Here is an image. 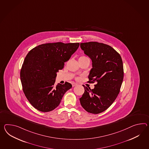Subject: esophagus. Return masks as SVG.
Here are the masks:
<instances>
[{"instance_id": "esophagus-1", "label": "esophagus", "mask_w": 149, "mask_h": 149, "mask_svg": "<svg viewBox=\"0 0 149 149\" xmlns=\"http://www.w3.org/2000/svg\"><path fill=\"white\" fill-rule=\"evenodd\" d=\"M77 85V84H75V83H72V86L73 87H75Z\"/></svg>"}]
</instances>
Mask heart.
Returning a JSON list of instances; mask_svg holds the SVG:
<instances>
[{"label":"heart","instance_id":"obj_1","mask_svg":"<svg viewBox=\"0 0 149 149\" xmlns=\"http://www.w3.org/2000/svg\"><path fill=\"white\" fill-rule=\"evenodd\" d=\"M88 60V61H90V60H89V58H88V57L87 56H81L79 58V60Z\"/></svg>","mask_w":149,"mask_h":149}]
</instances>
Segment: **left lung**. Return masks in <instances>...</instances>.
I'll list each match as a JSON object with an SVG mask.
<instances>
[{
    "mask_svg": "<svg viewBox=\"0 0 149 149\" xmlns=\"http://www.w3.org/2000/svg\"><path fill=\"white\" fill-rule=\"evenodd\" d=\"M80 47L93 62L88 82H96L93 89L83 86L84 93L80 103L88 113L97 114L108 109L120 93L124 77L123 61L120 54L108 45L88 42L81 43Z\"/></svg>",
    "mask_w": 149,
    "mask_h": 149,
    "instance_id": "left-lung-1",
    "label": "left lung"
}]
</instances>
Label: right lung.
<instances>
[{
    "label": "right lung",
    "mask_w": 149,
    "mask_h": 149,
    "mask_svg": "<svg viewBox=\"0 0 149 149\" xmlns=\"http://www.w3.org/2000/svg\"><path fill=\"white\" fill-rule=\"evenodd\" d=\"M79 43L42 44L29 51L20 70L22 90L36 109L49 112L58 107L70 83L55 86L56 73L79 47Z\"/></svg>",
    "instance_id": "right-lung-1"
}]
</instances>
